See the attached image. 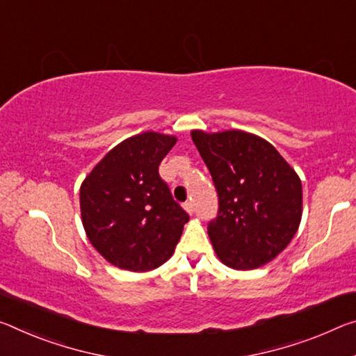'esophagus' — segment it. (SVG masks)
Here are the masks:
<instances>
[{
    "mask_svg": "<svg viewBox=\"0 0 356 356\" xmlns=\"http://www.w3.org/2000/svg\"><path fill=\"white\" fill-rule=\"evenodd\" d=\"M184 209H185V211H187V213H190V216H191V213L195 212L193 202H185V204H184Z\"/></svg>",
    "mask_w": 356,
    "mask_h": 356,
    "instance_id": "1",
    "label": "esophagus"
}]
</instances>
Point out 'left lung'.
I'll list each match as a JSON object with an SVG mask.
<instances>
[{"instance_id": "obj_1", "label": "left lung", "mask_w": 356, "mask_h": 356, "mask_svg": "<svg viewBox=\"0 0 356 356\" xmlns=\"http://www.w3.org/2000/svg\"><path fill=\"white\" fill-rule=\"evenodd\" d=\"M190 134L218 191V216L207 228L217 258L238 270L273 261L300 228V176L273 144L253 133Z\"/></svg>"}]
</instances>
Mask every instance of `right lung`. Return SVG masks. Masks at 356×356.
<instances>
[{"mask_svg": "<svg viewBox=\"0 0 356 356\" xmlns=\"http://www.w3.org/2000/svg\"><path fill=\"white\" fill-rule=\"evenodd\" d=\"M177 143L144 131L122 140L81 185V218L97 252L114 266L147 273L172 257L188 213L172 200L158 166Z\"/></svg>", "mask_w": 356, "mask_h": 356, "instance_id": "obj_1", "label": "right lung"}]
</instances>
